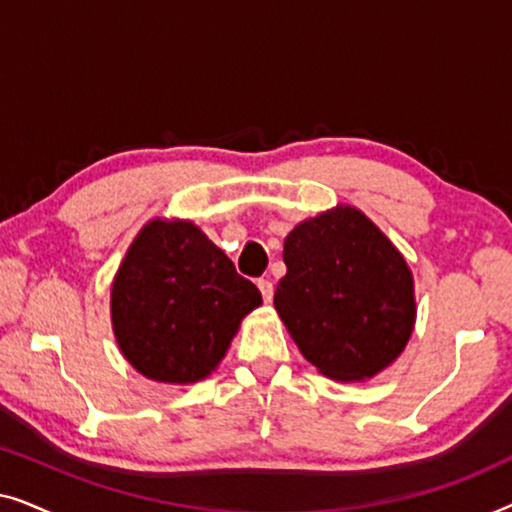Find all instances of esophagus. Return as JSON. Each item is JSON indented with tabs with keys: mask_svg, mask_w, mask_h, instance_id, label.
Returning <instances> with one entry per match:
<instances>
[{
	"mask_svg": "<svg viewBox=\"0 0 512 512\" xmlns=\"http://www.w3.org/2000/svg\"><path fill=\"white\" fill-rule=\"evenodd\" d=\"M258 289H261V296H263L265 303H270L272 293H275V289H272L270 279H258Z\"/></svg>",
	"mask_w": 512,
	"mask_h": 512,
	"instance_id": "1",
	"label": "esophagus"
}]
</instances>
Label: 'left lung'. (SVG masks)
<instances>
[{
	"instance_id": "1",
	"label": "left lung",
	"mask_w": 512,
	"mask_h": 512,
	"mask_svg": "<svg viewBox=\"0 0 512 512\" xmlns=\"http://www.w3.org/2000/svg\"><path fill=\"white\" fill-rule=\"evenodd\" d=\"M275 310L319 373L368 380L398 359L415 328L412 272L389 237L354 207L298 223L284 240Z\"/></svg>"
}]
</instances>
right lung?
<instances>
[{"mask_svg": "<svg viewBox=\"0 0 512 512\" xmlns=\"http://www.w3.org/2000/svg\"><path fill=\"white\" fill-rule=\"evenodd\" d=\"M261 291L191 221L153 219L111 286V324L125 359L156 382L191 384L226 356Z\"/></svg>", "mask_w": 512, "mask_h": 512, "instance_id": "right-lung-1", "label": "right lung"}]
</instances>
